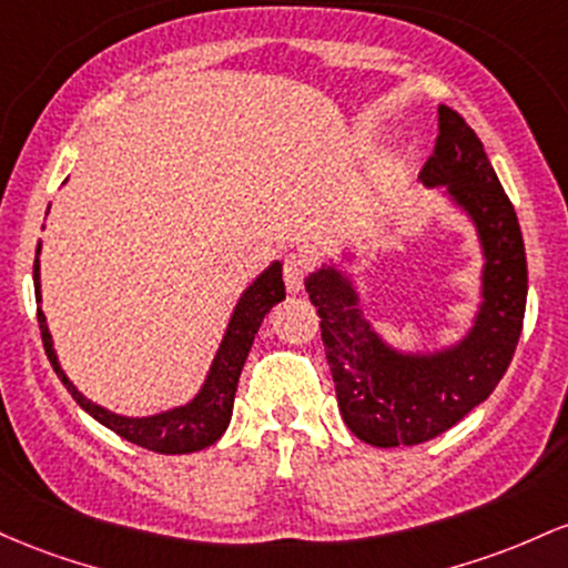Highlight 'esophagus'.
<instances>
[{
  "label": "esophagus",
  "mask_w": 568,
  "mask_h": 568,
  "mask_svg": "<svg viewBox=\"0 0 568 568\" xmlns=\"http://www.w3.org/2000/svg\"><path fill=\"white\" fill-rule=\"evenodd\" d=\"M311 265L303 254H286L284 257V282L290 292H301L305 286V278H308Z\"/></svg>",
  "instance_id": "34e87169"
}]
</instances>
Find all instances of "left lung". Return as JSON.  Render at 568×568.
I'll list each match as a JSON object with an SVG mask.
<instances>
[{
	"mask_svg": "<svg viewBox=\"0 0 568 568\" xmlns=\"http://www.w3.org/2000/svg\"><path fill=\"white\" fill-rule=\"evenodd\" d=\"M435 152L424 184H448L467 206L486 250V303L473 335L437 356L388 352L356 308L352 286L335 271L305 282L322 322L337 405L356 437L378 448L418 445L443 435L490 397L518 348L526 314V246L518 214L499 184L483 142L462 114L439 106Z\"/></svg>",
	"mask_w": 568,
	"mask_h": 568,
	"instance_id": "1",
	"label": "left lung"
}]
</instances>
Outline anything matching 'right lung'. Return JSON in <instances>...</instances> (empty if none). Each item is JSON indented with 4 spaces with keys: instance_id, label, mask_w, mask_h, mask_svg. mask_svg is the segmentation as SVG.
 Returning <instances> with one entry per match:
<instances>
[{
    "instance_id": "1",
    "label": "right lung",
    "mask_w": 568,
    "mask_h": 568,
    "mask_svg": "<svg viewBox=\"0 0 568 568\" xmlns=\"http://www.w3.org/2000/svg\"><path fill=\"white\" fill-rule=\"evenodd\" d=\"M34 292H37V301H40V260H34ZM282 301H284V278H282V265L276 263L267 267L263 276L246 290V295L241 297L203 392L187 407H176V410L161 413V416H152V418L114 416V413H106L104 407L93 405L91 399L82 397L78 388L69 384L67 375L61 373L59 359H55L53 354V343H50L48 324H44V314L40 308H37V322H40L42 346H44V354H48L50 365H53L55 375L63 381L67 392L72 394L74 403H78L82 410L91 413L95 422L104 424L106 429L114 432V435H120L123 439H129V443L139 445V448L155 450V454H193V450H203L212 443H216V439L222 437V432L227 429V424H231L235 388H239V375L246 362V354H250L252 348L254 335H257L260 324H263L267 311Z\"/></svg>"
}]
</instances>
